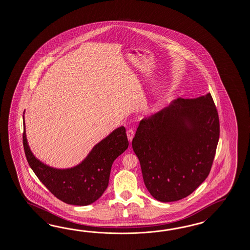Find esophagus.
<instances>
[{"label":"esophagus","mask_w":250,"mask_h":250,"mask_svg":"<svg viewBox=\"0 0 250 250\" xmlns=\"http://www.w3.org/2000/svg\"><path fill=\"white\" fill-rule=\"evenodd\" d=\"M134 135H135V132H134V130H133L132 128L127 129V139H128V141H129V142H131V141H132L133 138H134Z\"/></svg>","instance_id":"34e87169"}]
</instances>
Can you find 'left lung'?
Returning <instances> with one entry per match:
<instances>
[{"label":"left lung","instance_id":"1","mask_svg":"<svg viewBox=\"0 0 250 250\" xmlns=\"http://www.w3.org/2000/svg\"><path fill=\"white\" fill-rule=\"evenodd\" d=\"M219 136L217 110L210 93L178 98L143 119L132 148L152 197L166 203L190 195L208 178Z\"/></svg>","mask_w":250,"mask_h":250}]
</instances>
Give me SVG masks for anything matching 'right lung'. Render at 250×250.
Instances as JSON below:
<instances>
[{
  "label": "right lung",
  "instance_id": "right-lung-1",
  "mask_svg": "<svg viewBox=\"0 0 250 250\" xmlns=\"http://www.w3.org/2000/svg\"><path fill=\"white\" fill-rule=\"evenodd\" d=\"M23 146L28 165L39 181L62 202L88 206L105 191L112 163L128 146L125 127H117L92 148L80 164L71 168L57 169L42 163L27 143L23 116Z\"/></svg>",
  "mask_w": 250,
  "mask_h": 250
}]
</instances>
